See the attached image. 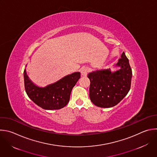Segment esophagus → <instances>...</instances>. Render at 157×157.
Wrapping results in <instances>:
<instances>
[{
  "label": "esophagus",
  "mask_w": 157,
  "mask_h": 157,
  "mask_svg": "<svg viewBox=\"0 0 157 157\" xmlns=\"http://www.w3.org/2000/svg\"><path fill=\"white\" fill-rule=\"evenodd\" d=\"M89 72V68H87V67H82L81 68V75L83 76H86L87 73Z\"/></svg>",
  "instance_id": "1"
}]
</instances>
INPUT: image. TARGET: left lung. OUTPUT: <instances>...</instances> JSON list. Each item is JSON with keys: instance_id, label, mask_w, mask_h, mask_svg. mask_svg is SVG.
<instances>
[{"instance_id": "left-lung-1", "label": "left lung", "mask_w": 157, "mask_h": 157, "mask_svg": "<svg viewBox=\"0 0 157 157\" xmlns=\"http://www.w3.org/2000/svg\"><path fill=\"white\" fill-rule=\"evenodd\" d=\"M115 67L120 68L115 71L110 68L97 70L87 75L90 81V99L98 107H114L130 90L132 70L124 52Z\"/></svg>"}]
</instances>
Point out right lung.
<instances>
[{
  "mask_svg": "<svg viewBox=\"0 0 157 157\" xmlns=\"http://www.w3.org/2000/svg\"><path fill=\"white\" fill-rule=\"evenodd\" d=\"M80 72H75L56 82L45 87H40L29 79L25 68L24 81L26 92L29 98L42 109L59 110L65 107L69 102L71 92L80 78Z\"/></svg>",
  "mask_w": 157,
  "mask_h": 157,
  "instance_id": "obj_1",
  "label": "right lung"
}]
</instances>
